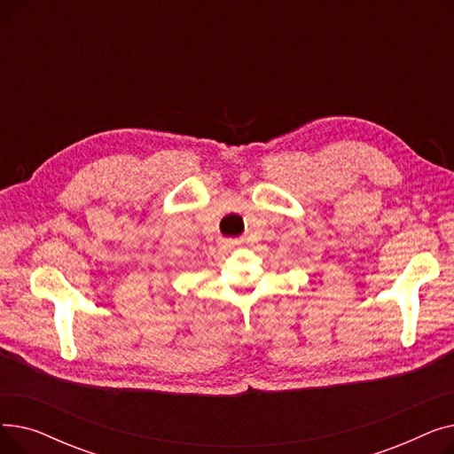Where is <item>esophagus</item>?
<instances>
[{"mask_svg": "<svg viewBox=\"0 0 454 454\" xmlns=\"http://www.w3.org/2000/svg\"><path fill=\"white\" fill-rule=\"evenodd\" d=\"M224 247H226V248H233V247H235V243H231V241H226V243H224Z\"/></svg>", "mask_w": 454, "mask_h": 454, "instance_id": "obj_1", "label": "esophagus"}]
</instances>
